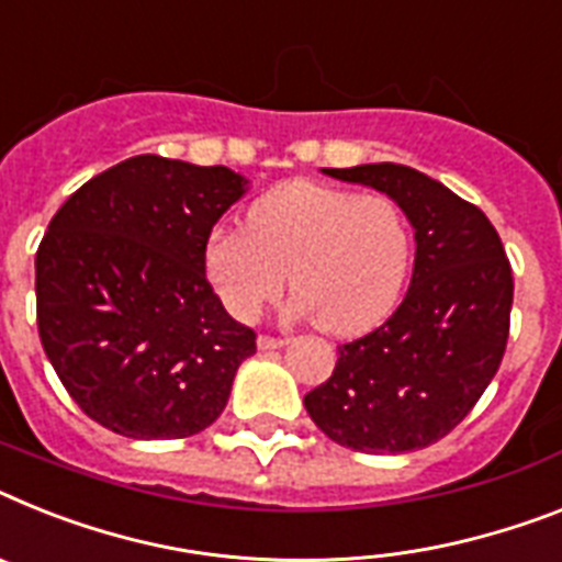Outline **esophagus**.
Instances as JSON below:
<instances>
[{"label": "esophagus", "mask_w": 562, "mask_h": 562, "mask_svg": "<svg viewBox=\"0 0 562 562\" xmlns=\"http://www.w3.org/2000/svg\"><path fill=\"white\" fill-rule=\"evenodd\" d=\"M289 342L285 337H271V334H259L257 337V346L262 348V351H271V348H282Z\"/></svg>", "instance_id": "1"}]
</instances>
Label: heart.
Instances as JSON below:
<instances>
[{
	"instance_id": "obj_1",
	"label": "heart",
	"mask_w": 562,
	"mask_h": 562,
	"mask_svg": "<svg viewBox=\"0 0 562 562\" xmlns=\"http://www.w3.org/2000/svg\"><path fill=\"white\" fill-rule=\"evenodd\" d=\"M414 259L412 223L389 193L296 179L259 196L248 228H216L205 273L228 314L254 319L291 280V311L351 337L383 323Z\"/></svg>"
}]
</instances>
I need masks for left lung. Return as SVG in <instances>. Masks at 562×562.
I'll return each instance as SVG.
<instances>
[{
    "label": "left lung",
    "mask_w": 562,
    "mask_h": 562,
    "mask_svg": "<svg viewBox=\"0 0 562 562\" xmlns=\"http://www.w3.org/2000/svg\"><path fill=\"white\" fill-rule=\"evenodd\" d=\"M325 173L394 196L414 225L417 257L400 308L337 348V366L305 394V412L362 454L426 449L463 423L503 362L514 300L506 248L477 205L414 168Z\"/></svg>",
    "instance_id": "obj_1"
}]
</instances>
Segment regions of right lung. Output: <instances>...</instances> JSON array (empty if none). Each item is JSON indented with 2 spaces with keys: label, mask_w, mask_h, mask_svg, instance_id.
Listing matches in <instances>:
<instances>
[{
  "label": "right lung",
  "mask_w": 562,
  "mask_h": 562,
  "mask_svg": "<svg viewBox=\"0 0 562 562\" xmlns=\"http://www.w3.org/2000/svg\"><path fill=\"white\" fill-rule=\"evenodd\" d=\"M243 191L225 165L143 154L54 214L36 251V325L65 391L99 426L182 440L223 414L257 334L211 289L205 243Z\"/></svg>",
  "instance_id": "right-lung-1"
}]
</instances>
